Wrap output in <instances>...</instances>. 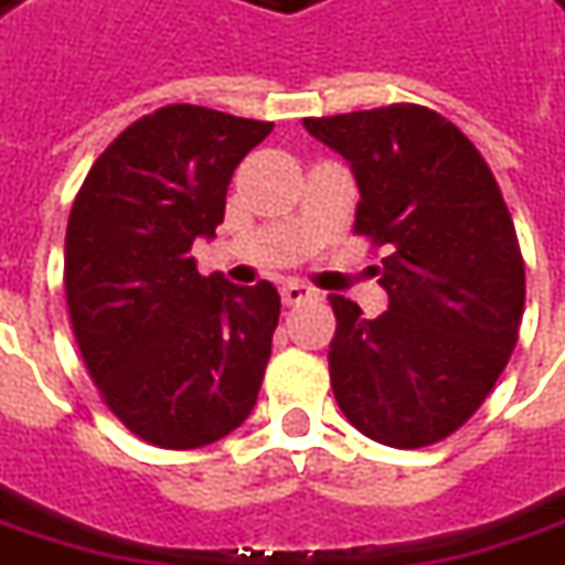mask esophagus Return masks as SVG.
<instances>
[{"mask_svg": "<svg viewBox=\"0 0 565 565\" xmlns=\"http://www.w3.org/2000/svg\"><path fill=\"white\" fill-rule=\"evenodd\" d=\"M282 301L286 305H301V301H308V298H317V289H310L305 282H298V279H289V282H282Z\"/></svg>", "mask_w": 565, "mask_h": 565, "instance_id": "34e87169", "label": "esophagus"}]
</instances>
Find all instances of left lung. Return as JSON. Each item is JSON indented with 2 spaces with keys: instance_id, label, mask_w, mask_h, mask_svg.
I'll use <instances>...</instances> for the list:
<instances>
[{
  "instance_id": "left-lung-1",
  "label": "left lung",
  "mask_w": 565,
  "mask_h": 565,
  "mask_svg": "<svg viewBox=\"0 0 565 565\" xmlns=\"http://www.w3.org/2000/svg\"><path fill=\"white\" fill-rule=\"evenodd\" d=\"M361 189L354 233L388 245V310L332 295V392L354 429L426 448L479 411L510 361L525 308L520 242L486 158L423 105L308 117Z\"/></svg>"
}]
</instances>
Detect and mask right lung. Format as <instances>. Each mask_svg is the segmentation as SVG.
Returning a JSON list of instances; mask_svg holds the SVG:
<instances>
[{
  "mask_svg": "<svg viewBox=\"0 0 565 565\" xmlns=\"http://www.w3.org/2000/svg\"><path fill=\"white\" fill-rule=\"evenodd\" d=\"M274 124L199 105L139 117L98 154L64 236L79 354L111 414L142 441L204 448L255 407L279 323L274 282L202 276L238 161Z\"/></svg>",
  "mask_w": 565,
  "mask_h": 565,
  "instance_id": "add662e5",
  "label": "right lung"
}]
</instances>
